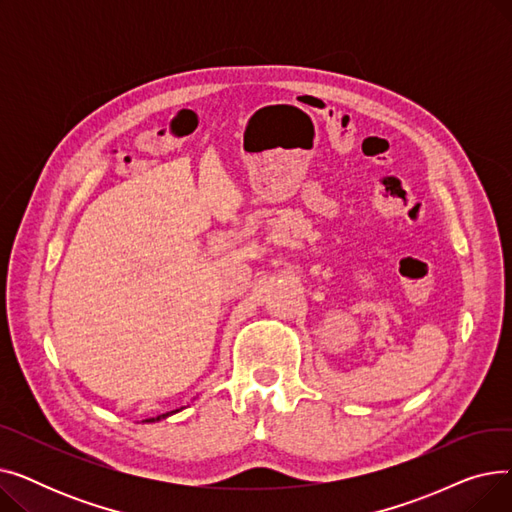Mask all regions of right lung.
<instances>
[{"label": "right lung", "instance_id": "add662e5", "mask_svg": "<svg viewBox=\"0 0 512 512\" xmlns=\"http://www.w3.org/2000/svg\"><path fill=\"white\" fill-rule=\"evenodd\" d=\"M178 411V409H176ZM176 411H170V413H164V415H157L155 419H149V421H159V419H164V417H168V415H172V413H176Z\"/></svg>", "mask_w": 512, "mask_h": 512}]
</instances>
